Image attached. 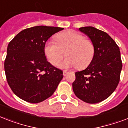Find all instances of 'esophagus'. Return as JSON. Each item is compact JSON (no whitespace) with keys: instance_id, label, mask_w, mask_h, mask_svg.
<instances>
[{"instance_id":"esophagus-1","label":"esophagus","mask_w":128,"mask_h":128,"mask_svg":"<svg viewBox=\"0 0 128 128\" xmlns=\"http://www.w3.org/2000/svg\"><path fill=\"white\" fill-rule=\"evenodd\" d=\"M68 73V71H66V70H64V71H63V75H64V76H66Z\"/></svg>"}]
</instances>
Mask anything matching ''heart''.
Listing matches in <instances>:
<instances>
[{
	"label": "heart",
	"mask_w": 128,
	"mask_h": 128,
	"mask_svg": "<svg viewBox=\"0 0 128 128\" xmlns=\"http://www.w3.org/2000/svg\"><path fill=\"white\" fill-rule=\"evenodd\" d=\"M55 38L57 43L48 40L45 43L44 48L46 58L53 66L60 64L65 52L68 57L61 64L63 68L77 66L78 69H83L91 63L94 56L95 48L90 40L72 31L58 34Z\"/></svg>",
	"instance_id": "1"
}]
</instances>
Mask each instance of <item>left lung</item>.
<instances>
[{
  "label": "left lung",
  "instance_id": "obj_1",
  "mask_svg": "<svg viewBox=\"0 0 128 128\" xmlns=\"http://www.w3.org/2000/svg\"><path fill=\"white\" fill-rule=\"evenodd\" d=\"M93 42L95 53L85 70L75 73L72 83L75 95L88 104H96L109 97L117 88L122 68L120 51L107 33L92 26L79 28Z\"/></svg>",
  "mask_w": 128,
  "mask_h": 128
}]
</instances>
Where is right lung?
Segmentation results:
<instances>
[{
  "label": "right lung",
  "mask_w": 128,
  "mask_h": 128,
  "mask_svg": "<svg viewBox=\"0 0 128 128\" xmlns=\"http://www.w3.org/2000/svg\"><path fill=\"white\" fill-rule=\"evenodd\" d=\"M63 28L36 26L24 29L9 42L4 71L9 86L30 103L44 101L54 94L63 78L62 70L46 60L44 48L51 36Z\"/></svg>",
  "instance_id": "add662e5"
}]
</instances>
